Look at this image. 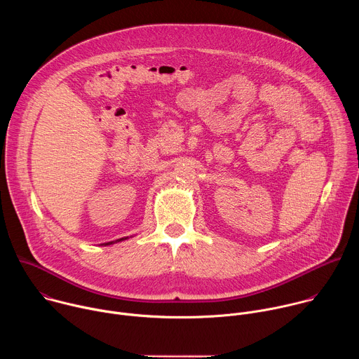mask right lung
Here are the masks:
<instances>
[{"instance_id": "right-lung-1", "label": "right lung", "mask_w": 359, "mask_h": 359, "mask_svg": "<svg viewBox=\"0 0 359 359\" xmlns=\"http://www.w3.org/2000/svg\"><path fill=\"white\" fill-rule=\"evenodd\" d=\"M121 240H123V238H121ZM118 241H119V240H118ZM108 244H112V241H111V243H107L105 245H108Z\"/></svg>"}]
</instances>
